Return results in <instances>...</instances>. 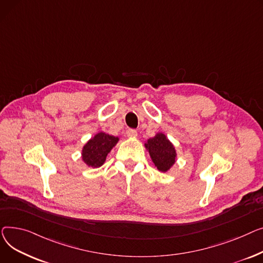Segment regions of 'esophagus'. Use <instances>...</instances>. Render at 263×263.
I'll use <instances>...</instances> for the list:
<instances>
[{
  "instance_id": "esophagus-1",
  "label": "esophagus",
  "mask_w": 263,
  "mask_h": 263,
  "mask_svg": "<svg viewBox=\"0 0 263 263\" xmlns=\"http://www.w3.org/2000/svg\"><path fill=\"white\" fill-rule=\"evenodd\" d=\"M126 136H127L128 138H136V137L138 136V133H137L136 129H128V130L126 132Z\"/></svg>"
}]
</instances>
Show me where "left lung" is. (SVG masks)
<instances>
[{
  "instance_id": "1",
  "label": "left lung",
  "mask_w": 263,
  "mask_h": 263,
  "mask_svg": "<svg viewBox=\"0 0 263 263\" xmlns=\"http://www.w3.org/2000/svg\"><path fill=\"white\" fill-rule=\"evenodd\" d=\"M144 146L158 171L165 173L175 164L177 159L175 146L163 133H157L147 139Z\"/></svg>"
}]
</instances>
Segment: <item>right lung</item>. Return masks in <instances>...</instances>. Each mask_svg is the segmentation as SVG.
Returning <instances> with one entry per match:
<instances>
[{
    "label": "right lung",
    "mask_w": 263,
    "mask_h": 263,
    "mask_svg": "<svg viewBox=\"0 0 263 263\" xmlns=\"http://www.w3.org/2000/svg\"><path fill=\"white\" fill-rule=\"evenodd\" d=\"M119 137L99 132L84 144L82 160L90 167L98 168L105 163L107 155L119 142Z\"/></svg>",
    "instance_id": "right-lung-1"
}]
</instances>
